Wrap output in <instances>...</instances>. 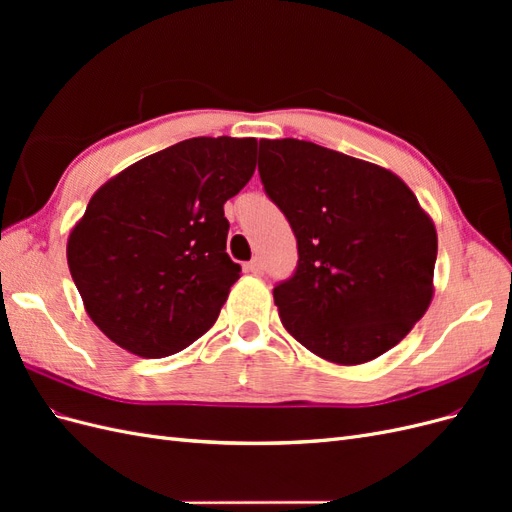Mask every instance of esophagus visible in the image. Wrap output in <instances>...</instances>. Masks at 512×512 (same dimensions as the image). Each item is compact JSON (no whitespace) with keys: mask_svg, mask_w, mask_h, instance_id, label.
<instances>
[{"mask_svg":"<svg viewBox=\"0 0 512 512\" xmlns=\"http://www.w3.org/2000/svg\"><path fill=\"white\" fill-rule=\"evenodd\" d=\"M247 271H252L254 275H262V273H265V265H262L260 258H254V260L247 262Z\"/></svg>","mask_w":512,"mask_h":512,"instance_id":"esophagus-1","label":"esophagus"}]
</instances>
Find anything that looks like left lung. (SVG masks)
Instances as JSON below:
<instances>
[{"label":"left lung","instance_id":"1","mask_svg":"<svg viewBox=\"0 0 512 512\" xmlns=\"http://www.w3.org/2000/svg\"><path fill=\"white\" fill-rule=\"evenodd\" d=\"M262 188L297 237V269L273 288L290 335L322 359L384 354L433 297L438 237L408 185L316 143L262 138Z\"/></svg>","mask_w":512,"mask_h":512}]
</instances>
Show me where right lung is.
I'll return each mask as SVG.
<instances>
[{
  "label": "right lung",
  "mask_w": 512,
  "mask_h": 512,
  "mask_svg": "<svg viewBox=\"0 0 512 512\" xmlns=\"http://www.w3.org/2000/svg\"><path fill=\"white\" fill-rule=\"evenodd\" d=\"M254 151L256 138H188L91 196L68 267L111 342L160 359L213 327L241 273L226 254L224 203L252 179Z\"/></svg>",
  "instance_id": "1"
}]
</instances>
